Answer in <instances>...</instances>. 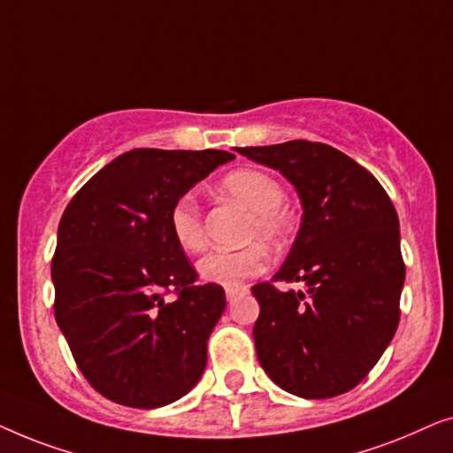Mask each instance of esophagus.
<instances>
[{"instance_id":"esophagus-1","label":"esophagus","mask_w":453,"mask_h":453,"mask_svg":"<svg viewBox=\"0 0 453 453\" xmlns=\"http://www.w3.org/2000/svg\"><path fill=\"white\" fill-rule=\"evenodd\" d=\"M245 290H247L245 287H239V288H226V301H228V303L237 301V296H239V295H243Z\"/></svg>"}]
</instances>
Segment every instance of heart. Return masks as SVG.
<instances>
[{
  "label": "heart",
  "mask_w": 453,
  "mask_h": 453,
  "mask_svg": "<svg viewBox=\"0 0 453 453\" xmlns=\"http://www.w3.org/2000/svg\"><path fill=\"white\" fill-rule=\"evenodd\" d=\"M222 194L234 197L251 210V222L247 237H259L264 241H278L287 228V219L282 214L284 189L268 173L256 169H239L228 173L220 183ZM171 233L177 245L189 253H197L206 245L203 234L200 203L194 196H181L173 203L169 214ZM268 253L259 243H250L241 250H216L197 262V274L202 280L220 284L226 288H239L264 272Z\"/></svg>",
  "instance_id": "b5f03b06"
}]
</instances>
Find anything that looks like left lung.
Listing matches in <instances>:
<instances>
[{
	"mask_svg": "<svg viewBox=\"0 0 453 453\" xmlns=\"http://www.w3.org/2000/svg\"><path fill=\"white\" fill-rule=\"evenodd\" d=\"M237 152L280 171L303 206L299 233L272 280L305 282L307 290L251 288L259 365L299 398L349 392L375 367L400 321L406 268L394 203L365 166L321 142Z\"/></svg>",
	"mask_w": 453,
	"mask_h": 453,
	"instance_id": "8db88e82",
	"label": "left lung"
}]
</instances>
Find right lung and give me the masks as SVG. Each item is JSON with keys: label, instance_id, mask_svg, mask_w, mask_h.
Instances as JSON below:
<instances>
[{"label": "right lung", "instance_id": "obj_1", "mask_svg": "<svg viewBox=\"0 0 453 453\" xmlns=\"http://www.w3.org/2000/svg\"><path fill=\"white\" fill-rule=\"evenodd\" d=\"M233 158L225 150L135 148L67 203L51 262L55 319L78 369L104 398L160 408L200 381L226 299L219 284H197L169 214ZM166 292L176 299L166 302Z\"/></svg>", "mask_w": 453, "mask_h": 453}]
</instances>
